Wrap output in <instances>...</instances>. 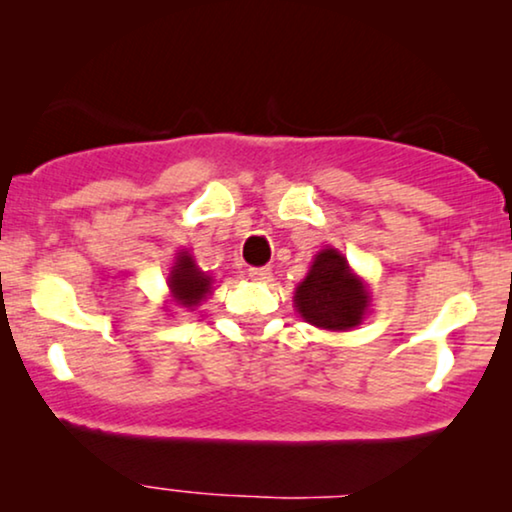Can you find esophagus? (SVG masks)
I'll return each mask as SVG.
<instances>
[{"label":"esophagus","mask_w":512,"mask_h":512,"mask_svg":"<svg viewBox=\"0 0 512 512\" xmlns=\"http://www.w3.org/2000/svg\"><path fill=\"white\" fill-rule=\"evenodd\" d=\"M249 277L254 279V282H270L272 270L270 268H249Z\"/></svg>","instance_id":"1"}]
</instances>
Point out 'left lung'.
<instances>
[{"instance_id":"8db88e82","label":"left lung","mask_w":512,"mask_h":512,"mask_svg":"<svg viewBox=\"0 0 512 512\" xmlns=\"http://www.w3.org/2000/svg\"><path fill=\"white\" fill-rule=\"evenodd\" d=\"M368 289L349 270L338 249H321L310 272L298 284L293 305L307 324L324 331H349L359 326L368 312Z\"/></svg>"}]
</instances>
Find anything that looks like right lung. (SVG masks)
Here are the masks:
<instances>
[{
    "label": "right lung",
    "mask_w": 512,
    "mask_h": 512,
    "mask_svg": "<svg viewBox=\"0 0 512 512\" xmlns=\"http://www.w3.org/2000/svg\"><path fill=\"white\" fill-rule=\"evenodd\" d=\"M167 286H170L174 303L186 307V310H193L195 305H200L207 298V293H212V277L195 265V258L188 251L181 249L177 254V263L172 265L170 277H167Z\"/></svg>",
    "instance_id": "right-lung-1"
}]
</instances>
